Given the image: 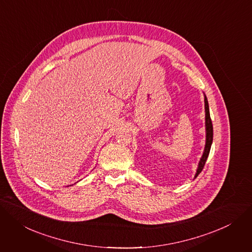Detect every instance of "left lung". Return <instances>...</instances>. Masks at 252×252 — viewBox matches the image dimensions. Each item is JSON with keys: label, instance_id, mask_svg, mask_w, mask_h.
Returning a JSON list of instances; mask_svg holds the SVG:
<instances>
[{"label": "left lung", "instance_id": "1", "mask_svg": "<svg viewBox=\"0 0 252 252\" xmlns=\"http://www.w3.org/2000/svg\"><path fill=\"white\" fill-rule=\"evenodd\" d=\"M204 102H205V129H206V142H205V148H204V152L203 155L200 158L199 164H198V168L195 174V178L201 173V171L203 170L206 161H207V158L209 156L210 153V149H211V145L213 142V126H212V122L210 119V111H209V104H208V100L206 95L204 94ZM194 178V179H195Z\"/></svg>", "mask_w": 252, "mask_h": 252}]
</instances>
